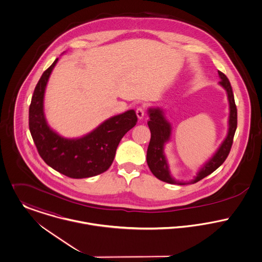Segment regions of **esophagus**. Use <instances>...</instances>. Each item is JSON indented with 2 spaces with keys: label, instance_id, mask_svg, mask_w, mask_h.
Wrapping results in <instances>:
<instances>
[{
  "label": "esophagus",
  "instance_id": "obj_1",
  "mask_svg": "<svg viewBox=\"0 0 262 262\" xmlns=\"http://www.w3.org/2000/svg\"><path fill=\"white\" fill-rule=\"evenodd\" d=\"M136 115H137V117H138L139 119H142V118L144 117V115H145V108L142 107V106L138 107V108L136 109Z\"/></svg>",
  "mask_w": 262,
  "mask_h": 262
}]
</instances>
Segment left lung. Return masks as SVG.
Masks as SVG:
<instances>
[{"instance_id": "8db88e82", "label": "left lung", "mask_w": 262, "mask_h": 262, "mask_svg": "<svg viewBox=\"0 0 262 262\" xmlns=\"http://www.w3.org/2000/svg\"><path fill=\"white\" fill-rule=\"evenodd\" d=\"M218 74L221 78L219 83L227 92L229 106H230L228 135L223 141V143L221 144V146L219 147V149L217 150V152L214 154V156L200 169L194 180L188 183H183V182H177L171 178L168 169V164H167L165 155L163 153L164 144L169 140V137L171 134V126L164 118L162 110H160L159 108L148 110L150 119L147 124L149 126L151 138H150L149 145L147 149L146 159H147V164L149 166L151 172L158 180L168 184L181 185V186L198 183L199 181L203 180L204 178H206L207 176L215 171L221 164H223L227 156L229 155V152L233 144L235 131L237 128V108L235 105L232 86L228 77L220 71H218Z\"/></svg>"}]
</instances>
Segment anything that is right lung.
Instances as JSON below:
<instances>
[{
    "label": "right lung",
    "mask_w": 262,
    "mask_h": 262,
    "mask_svg": "<svg viewBox=\"0 0 262 262\" xmlns=\"http://www.w3.org/2000/svg\"><path fill=\"white\" fill-rule=\"evenodd\" d=\"M58 58L42 74L29 107V129L39 155L50 167L72 178L85 179L105 172L112 164L123 136L137 123L134 110L114 116L78 139L59 136L49 128L43 112L45 88Z\"/></svg>",
    "instance_id": "right-lung-1"
}]
</instances>
